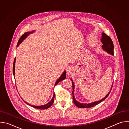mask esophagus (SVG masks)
<instances>
[{"label": "esophagus", "mask_w": 129, "mask_h": 129, "mask_svg": "<svg viewBox=\"0 0 129 129\" xmlns=\"http://www.w3.org/2000/svg\"><path fill=\"white\" fill-rule=\"evenodd\" d=\"M73 69L72 67L71 66H68L66 68V72L68 75H70L73 72Z\"/></svg>", "instance_id": "esophagus-1"}]
</instances>
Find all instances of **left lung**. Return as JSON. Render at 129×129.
Returning <instances> with one entry per match:
<instances>
[{
  "label": "left lung",
  "mask_w": 129,
  "mask_h": 129,
  "mask_svg": "<svg viewBox=\"0 0 129 129\" xmlns=\"http://www.w3.org/2000/svg\"><path fill=\"white\" fill-rule=\"evenodd\" d=\"M101 41L103 43V45L102 46V48L106 51L108 53H110V54L112 55H114V52H113V49H114V45H113V42L111 40V39L110 38V37L109 36H107L105 33H102V37L101 38ZM71 80L72 81V98H73V102H74L75 104L76 105V106H77L79 108H91L92 107H94L97 105H98L99 104H100V103H101L102 102H103V101H104L109 95L110 92L106 95V96L102 99V100L95 102H93L91 103L90 104H83V103H79V102L77 101L75 96H74V89H75V85L74 84H73V82L72 80V79H71Z\"/></svg>",
  "instance_id": "left-lung-1"
}]
</instances>
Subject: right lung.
<instances>
[{
  "label": "right lung",
  "instance_id": "obj_1",
  "mask_svg": "<svg viewBox=\"0 0 129 129\" xmlns=\"http://www.w3.org/2000/svg\"><path fill=\"white\" fill-rule=\"evenodd\" d=\"M33 32H34V31L33 30V31L31 32H26V33H25L23 35H22V36L19 39V41H18V43H17V46L18 47V46H19V45L23 41V40H24L30 34H31L33 33ZM15 61H16V58H15L14 59V63H13V75L14 76L15 75ZM66 72L65 71H64V72L63 73V74L61 76V77L58 79V80L56 81V82L55 83V84H54V86H56L57 84H58V83H59L60 82H61V81L64 80L65 79H66ZM14 78H15V76H14ZM54 94H53V97L52 98V99L51 100V101L48 103L47 104H46V105H42V106H34V105H31L30 104H29L28 103H26V102H25L24 100L23 101L27 105H29L30 106L33 107V108H37V109H41V110H42V109H48L52 105V104L54 102Z\"/></svg>",
  "mask_w": 129,
  "mask_h": 129
}]
</instances>
